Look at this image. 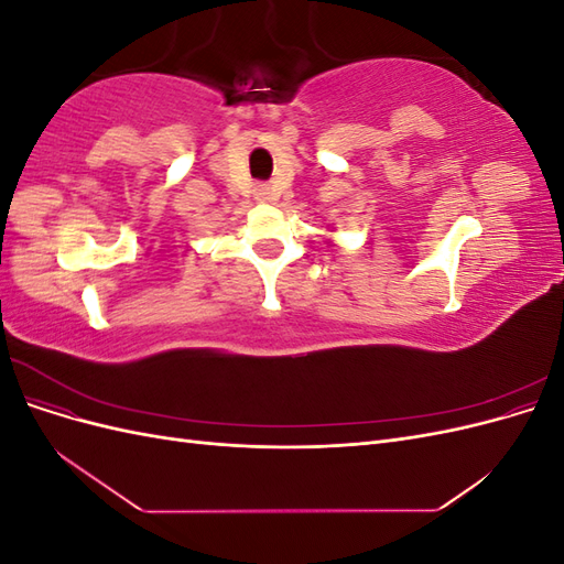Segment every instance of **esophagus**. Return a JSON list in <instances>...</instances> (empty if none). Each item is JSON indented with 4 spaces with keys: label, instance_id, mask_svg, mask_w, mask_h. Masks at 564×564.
<instances>
[{
    "label": "esophagus",
    "instance_id": "1",
    "mask_svg": "<svg viewBox=\"0 0 564 564\" xmlns=\"http://www.w3.org/2000/svg\"><path fill=\"white\" fill-rule=\"evenodd\" d=\"M259 195L265 197V195H268V187H259Z\"/></svg>",
    "mask_w": 564,
    "mask_h": 564
}]
</instances>
